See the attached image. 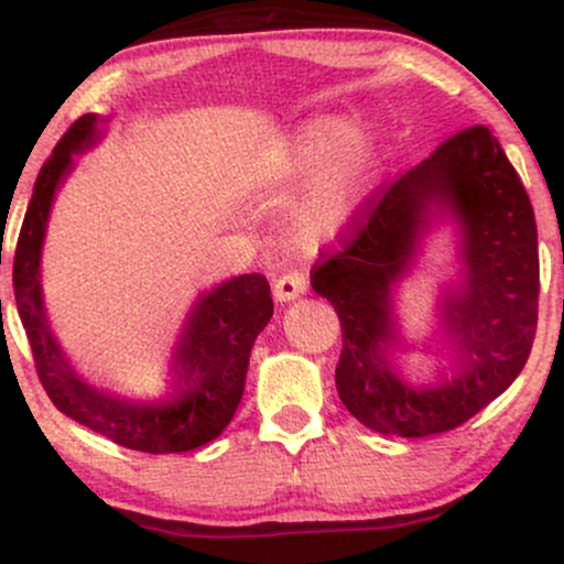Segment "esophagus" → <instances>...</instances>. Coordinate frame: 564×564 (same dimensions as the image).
<instances>
[{
	"label": "esophagus",
	"instance_id": "1",
	"mask_svg": "<svg viewBox=\"0 0 564 564\" xmlns=\"http://www.w3.org/2000/svg\"><path fill=\"white\" fill-rule=\"evenodd\" d=\"M304 291H307V278H304V273H300V270H289V273H283L273 286V294L278 302L296 300V296L304 294Z\"/></svg>",
	"mask_w": 564,
	"mask_h": 564
}]
</instances>
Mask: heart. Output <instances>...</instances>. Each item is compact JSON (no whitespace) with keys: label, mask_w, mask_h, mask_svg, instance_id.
Here are the masks:
<instances>
[{"label":"heart","mask_w":564,"mask_h":564,"mask_svg":"<svg viewBox=\"0 0 564 564\" xmlns=\"http://www.w3.org/2000/svg\"><path fill=\"white\" fill-rule=\"evenodd\" d=\"M379 129L364 119L315 116L294 129L281 151L268 161L275 180L310 177L291 212V230L302 243L334 241L352 223L381 170Z\"/></svg>","instance_id":"heart-1"}]
</instances>
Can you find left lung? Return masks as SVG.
<instances>
[{
	"label": "left lung",
	"instance_id": "left-lung-1",
	"mask_svg": "<svg viewBox=\"0 0 564 564\" xmlns=\"http://www.w3.org/2000/svg\"><path fill=\"white\" fill-rule=\"evenodd\" d=\"M440 214L463 232V281L441 305L454 371L435 386H411L391 364L399 344L391 286ZM339 246L318 260L310 283L339 315L336 390L360 424L381 435H440L520 377L539 323V232L520 174L488 127L462 129L381 185Z\"/></svg>",
	"mask_w": 564,
	"mask_h": 564
}]
</instances>
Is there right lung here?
<instances>
[{"label":"right lung","mask_w":564,"mask_h":564,"mask_svg":"<svg viewBox=\"0 0 564 564\" xmlns=\"http://www.w3.org/2000/svg\"><path fill=\"white\" fill-rule=\"evenodd\" d=\"M97 121L95 113L76 119L39 172L12 260L18 315L34 352L39 381L57 411L132 451L185 453L200 448L223 435L241 403L251 347L273 318L270 283L260 273H249L198 296L174 349V384L164 398L142 403L89 384L50 328L39 262L57 187L74 170L76 153L100 140Z\"/></svg>","instance_id":"1"}]
</instances>
